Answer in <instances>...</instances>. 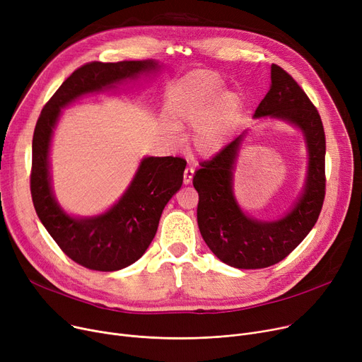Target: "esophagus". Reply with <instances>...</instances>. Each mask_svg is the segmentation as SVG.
<instances>
[{
	"mask_svg": "<svg viewBox=\"0 0 362 362\" xmlns=\"http://www.w3.org/2000/svg\"><path fill=\"white\" fill-rule=\"evenodd\" d=\"M194 173H195V170H194V167H186V170H185V173H183V183H185V185H189V183H191V182H192Z\"/></svg>",
	"mask_w": 362,
	"mask_h": 362,
	"instance_id": "esophagus-1",
	"label": "esophagus"
}]
</instances>
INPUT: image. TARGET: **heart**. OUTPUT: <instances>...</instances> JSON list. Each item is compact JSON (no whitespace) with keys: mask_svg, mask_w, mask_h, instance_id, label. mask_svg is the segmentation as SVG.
Returning a JSON list of instances; mask_svg holds the SVG:
<instances>
[{"mask_svg":"<svg viewBox=\"0 0 362 362\" xmlns=\"http://www.w3.org/2000/svg\"><path fill=\"white\" fill-rule=\"evenodd\" d=\"M239 111L238 95L223 92L217 74L198 70L185 76L171 90L167 114L173 123L168 129L177 136L179 126L195 127V149L201 156H214L229 142Z\"/></svg>","mask_w":362,"mask_h":362,"instance_id":"b5f03b06","label":"heart"}]
</instances>
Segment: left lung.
Listing matches in <instances>:
<instances>
[{
	"label": "left lung",
	"instance_id": "8db88e82",
	"mask_svg": "<svg viewBox=\"0 0 362 362\" xmlns=\"http://www.w3.org/2000/svg\"><path fill=\"white\" fill-rule=\"evenodd\" d=\"M254 119H277L298 127L307 144L308 171L299 198L277 220L248 216L233 191V170L248 130L195 171L199 232L220 261L245 270L270 267L286 258L311 232L326 194V136L321 117L307 93L277 64H272L270 90Z\"/></svg>",
	"mask_w": 362,
	"mask_h": 362
}]
</instances>
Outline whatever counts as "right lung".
<instances>
[{
    "label": "right lung",
    "mask_w": 362,
    "mask_h": 362,
    "mask_svg": "<svg viewBox=\"0 0 362 362\" xmlns=\"http://www.w3.org/2000/svg\"><path fill=\"white\" fill-rule=\"evenodd\" d=\"M158 62H92L74 70L45 104L32 141L30 194L35 211L62 251L89 270L117 272L138 261L154 239L165 204L182 186L186 161L145 157L126 192L95 217H73L57 202L51 186L49 148L62 108L83 95L116 89L141 74L160 70Z\"/></svg>",
    "instance_id": "1"
}]
</instances>
